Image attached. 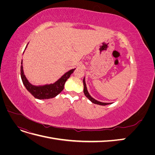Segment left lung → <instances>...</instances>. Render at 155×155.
<instances>
[{
	"mask_svg": "<svg viewBox=\"0 0 155 155\" xmlns=\"http://www.w3.org/2000/svg\"><path fill=\"white\" fill-rule=\"evenodd\" d=\"M83 86H84V89H83V92L85 94V96L88 98V99L90 100L92 103L93 104H97V105H109V104H111V103H104V102H101L97 101L96 100H95L94 98H93L89 92H88L87 90V85H86V83H85V77H84L83 79Z\"/></svg>",
	"mask_w": 155,
	"mask_h": 155,
	"instance_id": "8db88e82",
	"label": "left lung"
}]
</instances>
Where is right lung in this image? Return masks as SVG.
<instances>
[{
	"label": "right lung",
	"instance_id": "add662e5",
	"mask_svg": "<svg viewBox=\"0 0 155 155\" xmlns=\"http://www.w3.org/2000/svg\"><path fill=\"white\" fill-rule=\"evenodd\" d=\"M27 46L28 45H26L25 49L27 48ZM75 69L76 68L70 70L67 72L64 73L58 80L53 83L46 84V85H34L29 82L25 75L24 70H23L22 59L21 66V76L23 85H25L27 91L33 96L39 100H47L58 96L63 90L65 82L70 78V75L74 72Z\"/></svg>",
	"mask_w": 155,
	"mask_h": 155
}]
</instances>
